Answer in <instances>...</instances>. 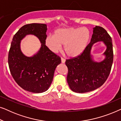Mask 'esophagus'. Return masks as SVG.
I'll use <instances>...</instances> for the list:
<instances>
[{
  "mask_svg": "<svg viewBox=\"0 0 121 121\" xmlns=\"http://www.w3.org/2000/svg\"><path fill=\"white\" fill-rule=\"evenodd\" d=\"M61 62H62V63H64L65 62V59L63 58L62 57L61 58Z\"/></svg>",
  "mask_w": 121,
  "mask_h": 121,
  "instance_id": "esophagus-1",
  "label": "esophagus"
}]
</instances>
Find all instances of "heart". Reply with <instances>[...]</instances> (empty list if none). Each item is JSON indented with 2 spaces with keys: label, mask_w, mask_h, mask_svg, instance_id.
Segmentation results:
<instances>
[{
  "label": "heart",
  "mask_w": 121,
  "mask_h": 121,
  "mask_svg": "<svg viewBox=\"0 0 121 121\" xmlns=\"http://www.w3.org/2000/svg\"><path fill=\"white\" fill-rule=\"evenodd\" d=\"M90 37V31L86 27H70L59 29L54 35H48L45 43L49 49L56 53L64 45V51L69 57L80 55L84 51Z\"/></svg>",
  "instance_id": "b5f03b06"
}]
</instances>
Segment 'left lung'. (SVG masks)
I'll list each match as a JSON object with an SVG mask.
<instances>
[{
    "label": "left lung",
    "mask_w": 121,
    "mask_h": 121,
    "mask_svg": "<svg viewBox=\"0 0 121 121\" xmlns=\"http://www.w3.org/2000/svg\"><path fill=\"white\" fill-rule=\"evenodd\" d=\"M103 41L107 47L105 58L100 62L92 60L91 49L94 43ZM113 59L112 39L105 29L96 26L91 41L80 55L66 59L68 69L67 82L70 88L77 93L91 91L102 86L110 75Z\"/></svg>",
    "instance_id": "left-lung-1"
}]
</instances>
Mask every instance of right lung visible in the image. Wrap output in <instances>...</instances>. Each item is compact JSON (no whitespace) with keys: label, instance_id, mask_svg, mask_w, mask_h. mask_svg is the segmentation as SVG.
<instances>
[{"label":"right lung","instance_id":"obj_1","mask_svg":"<svg viewBox=\"0 0 121 121\" xmlns=\"http://www.w3.org/2000/svg\"><path fill=\"white\" fill-rule=\"evenodd\" d=\"M47 25L44 24L23 26L13 37L8 54V64L15 81L25 90L34 93L47 91L53 79L54 70L61 63L60 57L46 46ZM34 34L40 41L41 47L32 57L21 51V40L27 34Z\"/></svg>","mask_w":121,"mask_h":121}]
</instances>
